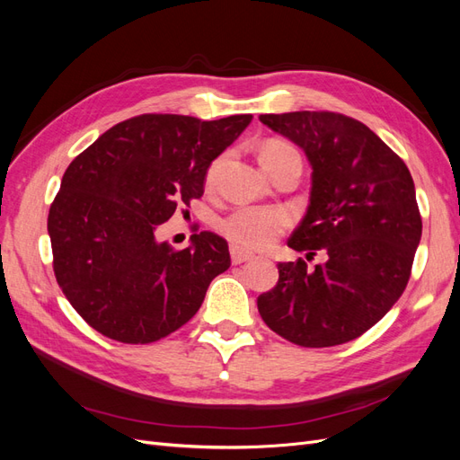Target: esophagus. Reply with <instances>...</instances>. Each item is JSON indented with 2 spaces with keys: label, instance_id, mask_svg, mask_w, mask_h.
<instances>
[{
  "label": "esophagus",
  "instance_id": "obj_1",
  "mask_svg": "<svg viewBox=\"0 0 460 460\" xmlns=\"http://www.w3.org/2000/svg\"><path fill=\"white\" fill-rule=\"evenodd\" d=\"M230 257H232L234 264H242V262L252 261L255 255L249 252H243V249H240L238 245H230Z\"/></svg>",
  "mask_w": 460,
  "mask_h": 460
}]
</instances>
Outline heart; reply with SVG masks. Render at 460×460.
<instances>
[{"label": "heart", "mask_w": 460, "mask_h": 460, "mask_svg": "<svg viewBox=\"0 0 460 460\" xmlns=\"http://www.w3.org/2000/svg\"><path fill=\"white\" fill-rule=\"evenodd\" d=\"M289 157H299L297 149L284 140H267L259 147V159L269 174ZM222 157L215 159L205 174V182L213 184ZM289 226V215L278 207H238L218 220V232L240 249L269 247Z\"/></svg>", "instance_id": "heart-1"}]
</instances>
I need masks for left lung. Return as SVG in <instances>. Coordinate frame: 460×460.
<instances>
[{"mask_svg": "<svg viewBox=\"0 0 460 460\" xmlns=\"http://www.w3.org/2000/svg\"><path fill=\"white\" fill-rule=\"evenodd\" d=\"M299 146L313 169L309 207L288 245L326 261L278 264L257 307L301 347L347 343L370 330L407 288L422 218L407 164L363 122L330 111L261 115Z\"/></svg>", "mask_w": 460, "mask_h": 460, "instance_id": "1", "label": "left lung"}]
</instances>
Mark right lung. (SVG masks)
Instances as JSON below:
<instances>
[{
  "mask_svg": "<svg viewBox=\"0 0 460 460\" xmlns=\"http://www.w3.org/2000/svg\"><path fill=\"white\" fill-rule=\"evenodd\" d=\"M252 119L140 115L68 164L48 217L53 270L93 330L151 343L199 311L208 284L230 267L226 240L199 232L176 252L157 232L176 205L203 196L208 166Z\"/></svg>",
  "mask_w": 460,
  "mask_h": 460,
  "instance_id": "right-lung-1",
  "label": "right lung"
}]
</instances>
